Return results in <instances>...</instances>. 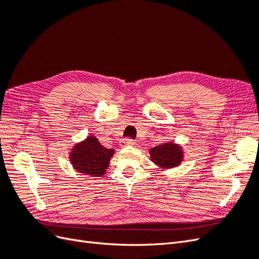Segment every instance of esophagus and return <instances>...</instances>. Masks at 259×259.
<instances>
[{"label": "esophagus", "mask_w": 259, "mask_h": 259, "mask_svg": "<svg viewBox=\"0 0 259 259\" xmlns=\"http://www.w3.org/2000/svg\"><path fill=\"white\" fill-rule=\"evenodd\" d=\"M133 144H134V142H133L132 138H124L122 142H121V146L122 147H126V146L133 145Z\"/></svg>", "instance_id": "1"}]
</instances>
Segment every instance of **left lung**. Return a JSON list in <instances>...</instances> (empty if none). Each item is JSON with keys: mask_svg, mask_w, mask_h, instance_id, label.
Wrapping results in <instances>:
<instances>
[{"mask_svg": "<svg viewBox=\"0 0 259 259\" xmlns=\"http://www.w3.org/2000/svg\"><path fill=\"white\" fill-rule=\"evenodd\" d=\"M150 155L152 162L166 168L178 165L183 158L180 148L171 143L156 146L150 150Z\"/></svg>", "mask_w": 259, "mask_h": 259, "instance_id": "left-lung-1", "label": "left lung"}]
</instances>
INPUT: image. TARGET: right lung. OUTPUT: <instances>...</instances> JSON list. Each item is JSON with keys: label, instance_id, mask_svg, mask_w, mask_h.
Masks as SVG:
<instances>
[{"label": "right lung", "instance_id": "obj_1", "mask_svg": "<svg viewBox=\"0 0 259 259\" xmlns=\"http://www.w3.org/2000/svg\"><path fill=\"white\" fill-rule=\"evenodd\" d=\"M113 153V149L105 148L97 138L90 136L72 149L71 162L80 173L98 177L106 173Z\"/></svg>", "mask_w": 259, "mask_h": 259}]
</instances>
